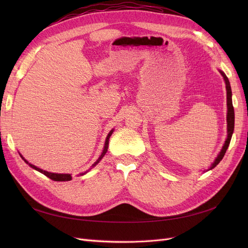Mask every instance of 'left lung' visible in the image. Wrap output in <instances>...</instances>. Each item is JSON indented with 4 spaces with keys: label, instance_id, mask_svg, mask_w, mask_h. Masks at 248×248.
<instances>
[{
    "label": "left lung",
    "instance_id": "left-lung-1",
    "mask_svg": "<svg viewBox=\"0 0 248 248\" xmlns=\"http://www.w3.org/2000/svg\"><path fill=\"white\" fill-rule=\"evenodd\" d=\"M220 74L222 76L224 82H226V90H227V107H228V112H227V132H228V136L226 139V141H224V144L220 150V152L217 155V157L215 158L214 162L211 164V167H210L207 170H210L214 169L217 164L220 162V160L223 158L224 154L227 152V149L230 145V141L232 136V132H234V126H235V112H234V108H232V90H231V85H230V81L229 78H227L226 74H224L223 71L219 70Z\"/></svg>",
    "mask_w": 248,
    "mask_h": 248
}]
</instances>
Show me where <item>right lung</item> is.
Listing matches in <instances>:
<instances>
[{"instance_id": "right-lung-1", "label": "right lung", "mask_w": 248, "mask_h": 248, "mask_svg": "<svg viewBox=\"0 0 248 248\" xmlns=\"http://www.w3.org/2000/svg\"><path fill=\"white\" fill-rule=\"evenodd\" d=\"M114 132V129H111L109 132H108V137H107V139H106V142H104V147H103V150H102V153H101V155L99 156V158L97 159L93 164H92V168H94L97 163H99V161L103 158V156L106 155V153L108 152V141H109V138H110V136H111V133ZM20 157L22 159L25 160V162L26 163H28L30 167H31L32 169H34V170H38V171H40L41 174H43V175H46V177H48L49 179H51V180H54V181H70V180L72 179V177H71V174H56V172H50V171H46V170H41V169H39V168H37L36 166H34V164H31V163H29V161L28 160H26L24 157L21 156V154H20ZM91 170V169H90ZM89 170H87L86 172H80L79 174V176H82V175H85V174H87Z\"/></svg>"}]
</instances>
